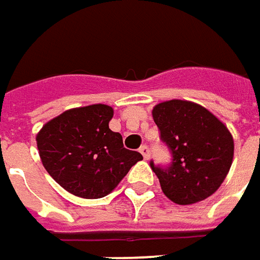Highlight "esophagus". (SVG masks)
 Instances as JSON below:
<instances>
[{
  "instance_id": "esophagus-1",
  "label": "esophagus",
  "mask_w": 260,
  "mask_h": 260,
  "mask_svg": "<svg viewBox=\"0 0 260 260\" xmlns=\"http://www.w3.org/2000/svg\"><path fill=\"white\" fill-rule=\"evenodd\" d=\"M140 153L143 154V157L147 160V158L150 157V149H149V146H146V144L142 146V147H140Z\"/></svg>"
}]
</instances>
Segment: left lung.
I'll return each mask as SVG.
<instances>
[{
    "label": "left lung",
    "instance_id": "1",
    "mask_svg": "<svg viewBox=\"0 0 260 260\" xmlns=\"http://www.w3.org/2000/svg\"><path fill=\"white\" fill-rule=\"evenodd\" d=\"M153 118L172 154L167 166L150 160L163 193L177 205H191L213 194L233 160L228 127L205 107L183 100L157 104Z\"/></svg>",
    "mask_w": 260,
    "mask_h": 260
}]
</instances>
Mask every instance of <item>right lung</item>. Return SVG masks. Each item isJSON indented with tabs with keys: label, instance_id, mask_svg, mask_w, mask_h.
Masks as SVG:
<instances>
[{
	"label": "right lung",
	"instance_id": "add662e5",
	"mask_svg": "<svg viewBox=\"0 0 260 260\" xmlns=\"http://www.w3.org/2000/svg\"><path fill=\"white\" fill-rule=\"evenodd\" d=\"M113 109L93 104L64 111L37 136L48 175L71 194L84 199L107 196L143 158L127 150L123 137L109 128Z\"/></svg>",
	"mask_w": 260,
	"mask_h": 260
}]
</instances>
